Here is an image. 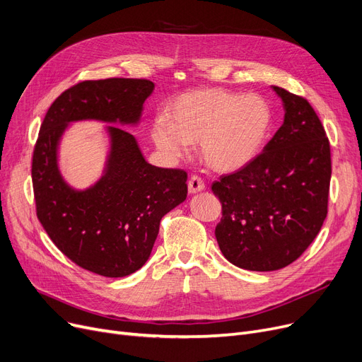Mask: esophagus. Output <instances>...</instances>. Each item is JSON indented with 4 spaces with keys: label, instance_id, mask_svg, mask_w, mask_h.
<instances>
[{
    "label": "esophagus",
    "instance_id": "obj_1",
    "mask_svg": "<svg viewBox=\"0 0 362 362\" xmlns=\"http://www.w3.org/2000/svg\"><path fill=\"white\" fill-rule=\"evenodd\" d=\"M203 190H204V181L200 177L193 175L190 180H188V193L194 194Z\"/></svg>",
    "mask_w": 362,
    "mask_h": 362
}]
</instances>
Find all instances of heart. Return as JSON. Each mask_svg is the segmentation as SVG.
<instances>
[{
	"mask_svg": "<svg viewBox=\"0 0 362 362\" xmlns=\"http://www.w3.org/2000/svg\"><path fill=\"white\" fill-rule=\"evenodd\" d=\"M272 125L267 100L223 88L187 93L168 107V119L151 124V140L166 158L178 160L200 143L202 160L212 170L235 172L262 151Z\"/></svg>",
	"mask_w": 362,
	"mask_h": 362,
	"instance_id": "heart-1",
	"label": "heart"
}]
</instances>
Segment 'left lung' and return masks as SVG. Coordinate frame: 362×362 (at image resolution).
Returning <instances> with one entry per match:
<instances>
[{"label":"left lung","instance_id":"1","mask_svg":"<svg viewBox=\"0 0 362 362\" xmlns=\"http://www.w3.org/2000/svg\"><path fill=\"white\" fill-rule=\"evenodd\" d=\"M272 90L283 101V125L250 165L212 184L222 203L219 249L249 271L296 261L320 233L329 204L332 158L321 120L303 97Z\"/></svg>","mask_w":362,"mask_h":362}]
</instances>
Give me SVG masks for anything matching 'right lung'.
<instances>
[{"label":"right lung","mask_w":362,"mask_h":362,"mask_svg":"<svg viewBox=\"0 0 362 362\" xmlns=\"http://www.w3.org/2000/svg\"><path fill=\"white\" fill-rule=\"evenodd\" d=\"M154 83L147 79L83 81L49 106L32 159L37 216L69 259L103 277H125L150 257L160 219L187 197V172L150 165L135 136L106 127L109 154L100 180L85 190L59 169V144L78 120L136 125Z\"/></svg>","instance_id":"obj_1"}]
</instances>
